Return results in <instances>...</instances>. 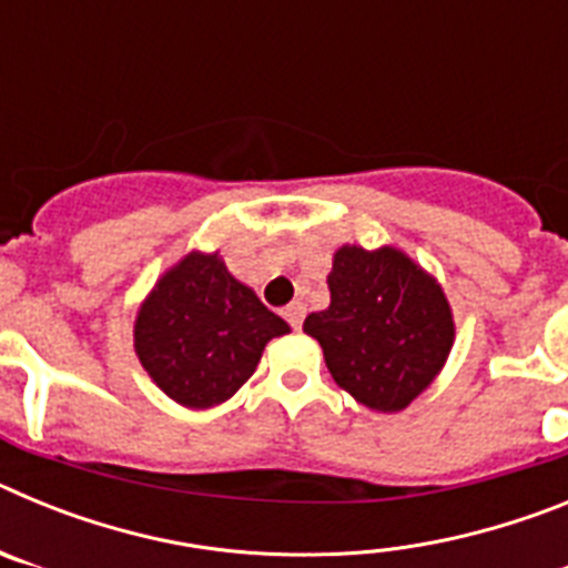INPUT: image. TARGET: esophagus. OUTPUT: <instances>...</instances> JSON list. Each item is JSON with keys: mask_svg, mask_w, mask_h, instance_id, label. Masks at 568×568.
<instances>
[{"mask_svg": "<svg viewBox=\"0 0 568 568\" xmlns=\"http://www.w3.org/2000/svg\"><path fill=\"white\" fill-rule=\"evenodd\" d=\"M304 315H307V307H304V301H293L287 310H284V318L293 329H298L304 324Z\"/></svg>", "mask_w": 568, "mask_h": 568, "instance_id": "1", "label": "esophagus"}]
</instances>
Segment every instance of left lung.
<instances>
[{"mask_svg": "<svg viewBox=\"0 0 568 568\" xmlns=\"http://www.w3.org/2000/svg\"><path fill=\"white\" fill-rule=\"evenodd\" d=\"M329 307L304 333L324 349L329 375L358 404L400 413L433 384L453 349V310L438 281L395 247L335 253Z\"/></svg>", "mask_w": 568, "mask_h": 568, "instance_id": "8db88e82", "label": "left lung"}]
</instances>
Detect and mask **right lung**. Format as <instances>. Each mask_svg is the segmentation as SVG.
Segmentation results:
<instances>
[{"label":"right lung","mask_w":568,"mask_h":568,"mask_svg":"<svg viewBox=\"0 0 568 568\" xmlns=\"http://www.w3.org/2000/svg\"><path fill=\"white\" fill-rule=\"evenodd\" d=\"M290 333L230 275L219 253H190L159 278L135 315V355L175 404L210 409L239 393L270 338Z\"/></svg>","instance_id":"add662e5"}]
</instances>
